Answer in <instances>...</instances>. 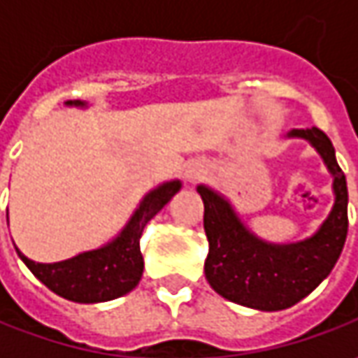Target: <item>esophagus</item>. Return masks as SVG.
<instances>
[{
    "instance_id": "1",
    "label": "esophagus",
    "mask_w": 358,
    "mask_h": 358,
    "mask_svg": "<svg viewBox=\"0 0 358 358\" xmlns=\"http://www.w3.org/2000/svg\"><path fill=\"white\" fill-rule=\"evenodd\" d=\"M207 171H209V167H207V163L201 161V159H191L185 165V177L187 181H191V183L201 179Z\"/></svg>"
}]
</instances>
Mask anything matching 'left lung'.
<instances>
[{
    "instance_id": "1",
    "label": "left lung",
    "mask_w": 358,
    "mask_h": 358,
    "mask_svg": "<svg viewBox=\"0 0 358 358\" xmlns=\"http://www.w3.org/2000/svg\"><path fill=\"white\" fill-rule=\"evenodd\" d=\"M285 137L305 139L333 177L335 203L331 213L307 239L293 243L261 239L245 225L229 197L213 187L197 185L209 241L205 277L215 293L249 309H289L305 299L329 277L347 239L349 191L331 139L317 127L293 129Z\"/></svg>"
}]
</instances>
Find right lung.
<instances>
[{
  "mask_svg": "<svg viewBox=\"0 0 358 358\" xmlns=\"http://www.w3.org/2000/svg\"><path fill=\"white\" fill-rule=\"evenodd\" d=\"M65 107L85 109V101H65ZM181 189L179 179L165 181L145 193L129 221L117 235L105 245L83 251L71 259L57 263H35L15 247L20 259L39 281L73 303H105L127 295L137 287L143 275V257L139 251V237L143 227L173 199Z\"/></svg>",
  "mask_w": 358,
  "mask_h": 358,
  "instance_id": "add662e5",
  "label": "right lung"
}]
</instances>
